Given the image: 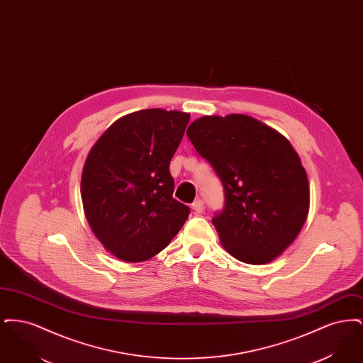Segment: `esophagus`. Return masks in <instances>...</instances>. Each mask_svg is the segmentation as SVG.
<instances>
[{"mask_svg":"<svg viewBox=\"0 0 363 363\" xmlns=\"http://www.w3.org/2000/svg\"><path fill=\"white\" fill-rule=\"evenodd\" d=\"M204 203L201 201V200H196L193 204H191V209L194 211V213L196 215H200V213H203V211H204Z\"/></svg>","mask_w":363,"mask_h":363,"instance_id":"esophagus-1","label":"esophagus"}]
</instances>
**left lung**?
Returning <instances> with one entry per match:
<instances>
[{
	"label": "left lung",
	"instance_id": "1",
	"mask_svg": "<svg viewBox=\"0 0 363 363\" xmlns=\"http://www.w3.org/2000/svg\"><path fill=\"white\" fill-rule=\"evenodd\" d=\"M186 135L225 190L215 213L222 246L246 264H267L296 238L309 212V182L293 145L245 114L206 116Z\"/></svg>",
	"mask_w": 363,
	"mask_h": 363
}]
</instances>
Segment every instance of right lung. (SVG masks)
Wrapping results in <instances>:
<instances>
[{
    "label": "right lung",
    "mask_w": 363,
    "mask_h": 363,
    "mask_svg": "<svg viewBox=\"0 0 363 363\" xmlns=\"http://www.w3.org/2000/svg\"><path fill=\"white\" fill-rule=\"evenodd\" d=\"M189 120L177 110L130 113L86 156L82 175L86 222L117 259H152L185 225L190 209L173 197L169 166Z\"/></svg>",
    "instance_id": "right-lung-1"
}]
</instances>
